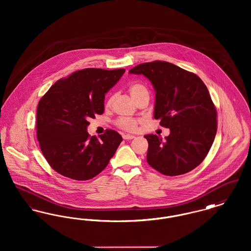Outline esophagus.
Instances as JSON below:
<instances>
[{
    "label": "esophagus",
    "instance_id": "1",
    "mask_svg": "<svg viewBox=\"0 0 251 251\" xmlns=\"http://www.w3.org/2000/svg\"><path fill=\"white\" fill-rule=\"evenodd\" d=\"M122 137H123V139H125V140H130V139L134 138L135 136H134V135H132V134H123V135H122Z\"/></svg>",
    "mask_w": 251,
    "mask_h": 251
}]
</instances>
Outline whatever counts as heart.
<instances>
[{"label": "heart", "mask_w": 251, "mask_h": 251, "mask_svg": "<svg viewBox=\"0 0 251 251\" xmlns=\"http://www.w3.org/2000/svg\"><path fill=\"white\" fill-rule=\"evenodd\" d=\"M129 91L131 94L132 99L137 102L138 100H140L144 97L149 96V91L147 89L146 86H144L141 84H132L129 87ZM115 100V95H112L108 99L107 102H106V107L112 106L113 102ZM118 125L120 128L126 130V131H133L136 128L137 125V120L130 119V118H120L118 120Z\"/></svg>", "instance_id": "obj_1"}]
</instances>
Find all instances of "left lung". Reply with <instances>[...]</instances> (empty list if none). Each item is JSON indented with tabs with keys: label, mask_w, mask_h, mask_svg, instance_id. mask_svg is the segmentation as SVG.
Wrapping results in <instances>:
<instances>
[{
	"label": "left lung",
	"mask_w": 251,
	"mask_h": 251,
	"mask_svg": "<svg viewBox=\"0 0 251 251\" xmlns=\"http://www.w3.org/2000/svg\"><path fill=\"white\" fill-rule=\"evenodd\" d=\"M129 73L143 75L155 91L154 119L170 133L165 140L147 134V162L160 173L178 176L198 167L216 134V110L201 79L163 61L143 63Z\"/></svg>",
	"instance_id": "8db88e82"
}]
</instances>
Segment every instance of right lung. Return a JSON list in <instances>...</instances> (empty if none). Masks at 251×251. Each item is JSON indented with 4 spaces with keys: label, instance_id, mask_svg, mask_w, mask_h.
<instances>
[{
    "label": "right lung",
    "instance_id": "1",
    "mask_svg": "<svg viewBox=\"0 0 251 251\" xmlns=\"http://www.w3.org/2000/svg\"><path fill=\"white\" fill-rule=\"evenodd\" d=\"M125 70L84 69L53 84L36 111V135L49 165L77 180L92 179L107 167L122 141L118 131L89 136V119L104 111V98Z\"/></svg>",
    "mask_w": 251,
    "mask_h": 251
}]
</instances>
